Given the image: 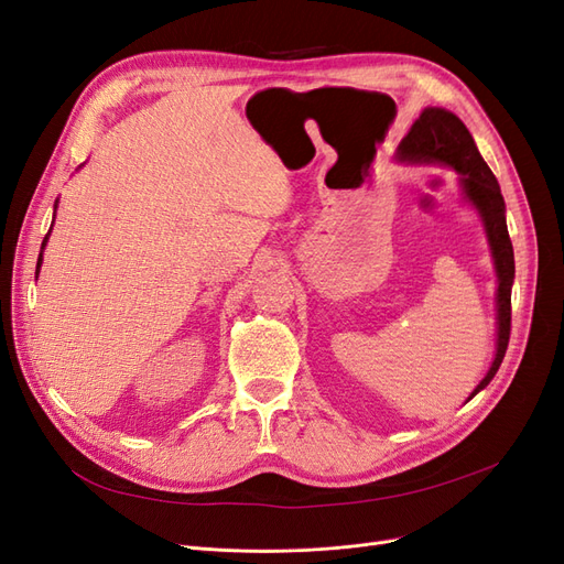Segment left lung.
Returning <instances> with one entry per match:
<instances>
[{
	"instance_id": "8db88e82",
	"label": "left lung",
	"mask_w": 564,
	"mask_h": 564,
	"mask_svg": "<svg viewBox=\"0 0 564 564\" xmlns=\"http://www.w3.org/2000/svg\"><path fill=\"white\" fill-rule=\"evenodd\" d=\"M395 160L400 164H440L458 174L460 195L480 216L487 242L491 249L494 270H497V350L485 373V379L470 392L473 400L485 390L494 373L499 371L510 338V289L516 280L513 245H510L506 226V202L499 181L482 160L470 131L460 119L445 108H423L412 129L406 131L398 145Z\"/></svg>"
}]
</instances>
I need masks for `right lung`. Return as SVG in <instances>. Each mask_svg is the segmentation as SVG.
Segmentation results:
<instances>
[{
	"instance_id": "add662e5",
	"label": "right lung",
	"mask_w": 564,
	"mask_h": 564,
	"mask_svg": "<svg viewBox=\"0 0 564 564\" xmlns=\"http://www.w3.org/2000/svg\"><path fill=\"white\" fill-rule=\"evenodd\" d=\"M56 209H58V199H56V204H54V216H56ZM51 226H54V224H51ZM48 235H51V230L46 232V237H44V242H42V251H40V259H37V275H40V268H42V253H44V247H46V242H48Z\"/></svg>"
}]
</instances>
